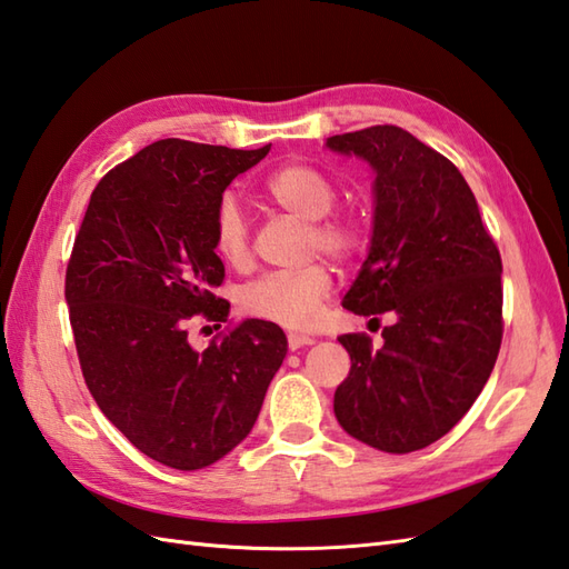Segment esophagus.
Segmentation results:
<instances>
[{
  "label": "esophagus",
  "mask_w": 569,
  "mask_h": 569,
  "mask_svg": "<svg viewBox=\"0 0 569 569\" xmlns=\"http://www.w3.org/2000/svg\"><path fill=\"white\" fill-rule=\"evenodd\" d=\"M316 340H312V337H308V335H296V332H291L288 335V349H300V347H308V345H312Z\"/></svg>",
  "instance_id": "34e87169"
}]
</instances>
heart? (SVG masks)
I'll use <instances>...</instances> for the list:
<instances>
[{
    "mask_svg": "<svg viewBox=\"0 0 569 569\" xmlns=\"http://www.w3.org/2000/svg\"><path fill=\"white\" fill-rule=\"evenodd\" d=\"M263 196L278 210L308 222V249L312 253L322 251L337 263H349L365 249V224L355 212L335 210L337 188L320 168L306 161L278 166L266 178ZM212 247L217 257L237 269L251 259L249 222L239 202L229 196L217 202L212 214ZM330 288L332 276L322 263H310L300 271H271L241 288L239 308L257 320L303 330L316 320Z\"/></svg>",
    "mask_w": 569,
    "mask_h": 569,
    "instance_id": "1",
    "label": "heart"
}]
</instances>
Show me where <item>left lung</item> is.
<instances>
[{
  "label": "left lung",
  "mask_w": 569,
  "mask_h": 569,
  "mask_svg": "<svg viewBox=\"0 0 569 569\" xmlns=\"http://www.w3.org/2000/svg\"><path fill=\"white\" fill-rule=\"evenodd\" d=\"M328 147L377 173L371 249L342 306L396 316L377 349L365 332L337 337L352 369L335 416L377 450H422L462 420L497 365L501 253L457 166L406 129L367 127Z\"/></svg>",
  "instance_id": "1"
}]
</instances>
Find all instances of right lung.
I'll return each instance as SVG.
<instances>
[{"label": "right lung", "mask_w": 569, "mask_h": 569, "mask_svg": "<svg viewBox=\"0 0 569 569\" xmlns=\"http://www.w3.org/2000/svg\"><path fill=\"white\" fill-rule=\"evenodd\" d=\"M271 143L241 151L186 139L149 143L92 190L66 271L84 383L107 420L147 457L202 469L247 438L286 357L273 322L241 320L192 349L186 322H222L224 263L212 214Z\"/></svg>", "instance_id": "add662e5"}]
</instances>
